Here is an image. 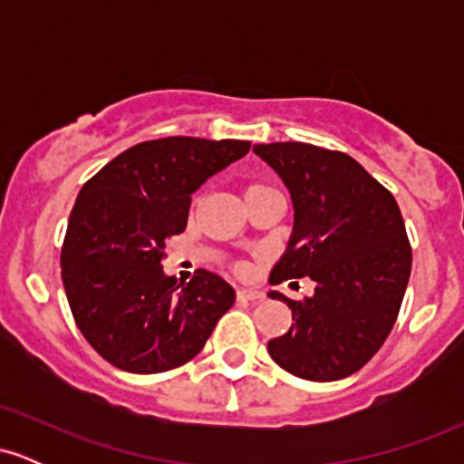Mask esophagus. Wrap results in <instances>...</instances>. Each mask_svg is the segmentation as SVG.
<instances>
[{
	"mask_svg": "<svg viewBox=\"0 0 464 464\" xmlns=\"http://www.w3.org/2000/svg\"><path fill=\"white\" fill-rule=\"evenodd\" d=\"M237 299H242V301H262L264 292H259V290H237Z\"/></svg>",
	"mask_w": 464,
	"mask_h": 464,
	"instance_id": "esophagus-1",
	"label": "esophagus"
}]
</instances>
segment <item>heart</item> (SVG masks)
Here are the masks:
<instances>
[{
    "label": "heart",
    "instance_id": "obj_1",
    "mask_svg": "<svg viewBox=\"0 0 464 464\" xmlns=\"http://www.w3.org/2000/svg\"><path fill=\"white\" fill-rule=\"evenodd\" d=\"M266 191H275V188H270V185L266 183H250L246 191H244V196H246V198H253V196L266 194Z\"/></svg>",
    "mask_w": 464,
    "mask_h": 464
}]
</instances>
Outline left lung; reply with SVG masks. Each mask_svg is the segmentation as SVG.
I'll list each match as a JSON object with an SVG mask.
<instances>
[{
  "label": "left lung",
  "instance_id": "obj_1",
  "mask_svg": "<svg viewBox=\"0 0 464 464\" xmlns=\"http://www.w3.org/2000/svg\"><path fill=\"white\" fill-rule=\"evenodd\" d=\"M279 174L295 228L270 284L310 276L314 295L287 303L292 327L268 343L281 369L310 382L353 375L380 351L397 321L412 268L395 196L349 154L303 141L253 148Z\"/></svg>",
  "mask_w": 464,
  "mask_h": 464
}]
</instances>
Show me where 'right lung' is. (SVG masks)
I'll use <instances>...</instances> for the list:
<instances>
[{"label": "right lung", "instance_id": "1", "mask_svg": "<svg viewBox=\"0 0 464 464\" xmlns=\"http://www.w3.org/2000/svg\"><path fill=\"white\" fill-rule=\"evenodd\" d=\"M250 141L165 137L129 148L80 189L61 250L73 321L106 362L163 372L200 353L236 290L209 270L163 273L165 242L185 231L191 194Z\"/></svg>", "mask_w": 464, "mask_h": 464}]
</instances>
